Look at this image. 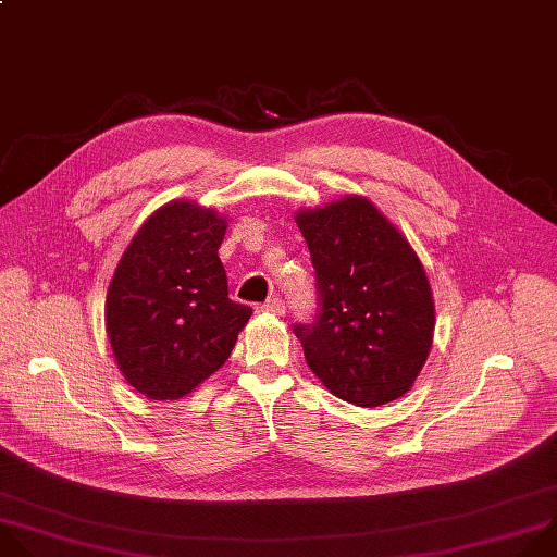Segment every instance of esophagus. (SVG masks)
I'll return each instance as SVG.
<instances>
[{"label": "esophagus", "mask_w": 557, "mask_h": 557, "mask_svg": "<svg viewBox=\"0 0 557 557\" xmlns=\"http://www.w3.org/2000/svg\"><path fill=\"white\" fill-rule=\"evenodd\" d=\"M285 300L283 298H270V300H265L263 305H261V311H270V313H274V315H283L285 313Z\"/></svg>", "instance_id": "obj_1"}]
</instances>
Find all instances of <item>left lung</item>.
I'll return each instance as SVG.
<instances>
[{
  "instance_id": "obj_1",
  "label": "left lung",
  "mask_w": 557,
  "mask_h": 557,
  "mask_svg": "<svg viewBox=\"0 0 557 557\" xmlns=\"http://www.w3.org/2000/svg\"><path fill=\"white\" fill-rule=\"evenodd\" d=\"M315 315L296 322L309 369L345 401L373 408L410 391L434 331L425 272L391 221L362 197L302 210Z\"/></svg>"
}]
</instances>
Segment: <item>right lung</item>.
I'll list each match as a JSON object with an SVG mask.
<instances>
[{
  "mask_svg": "<svg viewBox=\"0 0 557 557\" xmlns=\"http://www.w3.org/2000/svg\"><path fill=\"white\" fill-rule=\"evenodd\" d=\"M226 219L190 201L153 212L107 292V336L127 382L180 399L221 369L252 307L228 298L219 261Z\"/></svg>",
  "mask_w": 557,
  "mask_h": 557,
  "instance_id": "right-lung-1",
  "label": "right lung"
}]
</instances>
